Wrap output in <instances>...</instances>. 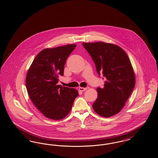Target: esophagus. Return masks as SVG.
<instances>
[{
  "mask_svg": "<svg viewBox=\"0 0 158 158\" xmlns=\"http://www.w3.org/2000/svg\"><path fill=\"white\" fill-rule=\"evenodd\" d=\"M87 89V88H82V87H80L79 88V90H80V91H85V90H86Z\"/></svg>",
  "mask_w": 158,
  "mask_h": 158,
  "instance_id": "1",
  "label": "esophagus"
}]
</instances>
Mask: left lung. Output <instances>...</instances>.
Masks as SVG:
<instances>
[{"instance_id": "1", "label": "left lung", "mask_w": 158, "mask_h": 158, "mask_svg": "<svg viewBox=\"0 0 158 158\" xmlns=\"http://www.w3.org/2000/svg\"><path fill=\"white\" fill-rule=\"evenodd\" d=\"M94 60L97 73L104 76L103 88H98V97L92 107L104 117L119 113L135 88V73L127 54L118 45L104 42L83 43ZM104 79V78H103Z\"/></svg>"}]
</instances>
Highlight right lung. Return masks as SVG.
<instances>
[{
	"instance_id": "right-lung-1",
	"label": "right lung",
	"mask_w": 158,
	"mask_h": 158,
	"mask_svg": "<svg viewBox=\"0 0 158 158\" xmlns=\"http://www.w3.org/2000/svg\"><path fill=\"white\" fill-rule=\"evenodd\" d=\"M76 44L45 48L33 60L26 76L29 97L38 110L48 118L59 120L70 111L78 91L57 85L69 56Z\"/></svg>"
}]
</instances>
